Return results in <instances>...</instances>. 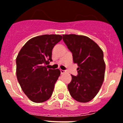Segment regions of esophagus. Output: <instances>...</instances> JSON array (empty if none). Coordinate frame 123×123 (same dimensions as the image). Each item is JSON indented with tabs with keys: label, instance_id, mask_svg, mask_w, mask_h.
I'll use <instances>...</instances> for the list:
<instances>
[{
	"label": "esophagus",
	"instance_id": "34e87169",
	"mask_svg": "<svg viewBox=\"0 0 123 123\" xmlns=\"http://www.w3.org/2000/svg\"><path fill=\"white\" fill-rule=\"evenodd\" d=\"M66 73V71L65 70H62V69H61V74H64Z\"/></svg>",
	"mask_w": 123,
	"mask_h": 123
}]
</instances>
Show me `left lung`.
<instances>
[{
	"mask_svg": "<svg viewBox=\"0 0 123 123\" xmlns=\"http://www.w3.org/2000/svg\"><path fill=\"white\" fill-rule=\"evenodd\" d=\"M64 42L78 64V75H71L68 85L69 93L80 102H88L96 96L104 80L105 64L103 51L90 38L74 34L63 35Z\"/></svg>",
	"mask_w": 123,
	"mask_h": 123,
	"instance_id": "8db88e82",
	"label": "left lung"
}]
</instances>
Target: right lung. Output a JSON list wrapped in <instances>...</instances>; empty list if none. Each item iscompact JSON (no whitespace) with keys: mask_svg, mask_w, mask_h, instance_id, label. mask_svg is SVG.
<instances>
[{"mask_svg":"<svg viewBox=\"0 0 123 123\" xmlns=\"http://www.w3.org/2000/svg\"><path fill=\"white\" fill-rule=\"evenodd\" d=\"M62 38L59 35L32 38L17 56V79L23 92L33 102H43L52 96L61 71L59 69H47L45 64L52 61L53 48Z\"/></svg>","mask_w":123,"mask_h":123,"instance_id":"1","label":"right lung"}]
</instances>
